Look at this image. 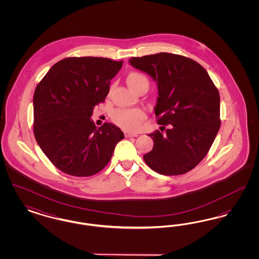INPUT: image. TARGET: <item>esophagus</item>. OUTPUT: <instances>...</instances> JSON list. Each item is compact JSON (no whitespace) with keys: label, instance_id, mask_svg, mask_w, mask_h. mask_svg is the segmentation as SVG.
I'll use <instances>...</instances> for the list:
<instances>
[{"label":"esophagus","instance_id":"esophagus-1","mask_svg":"<svg viewBox=\"0 0 259 259\" xmlns=\"http://www.w3.org/2000/svg\"><path fill=\"white\" fill-rule=\"evenodd\" d=\"M125 137L126 138H131V137H138V134H134V133H129V132H125Z\"/></svg>","mask_w":259,"mask_h":259}]
</instances>
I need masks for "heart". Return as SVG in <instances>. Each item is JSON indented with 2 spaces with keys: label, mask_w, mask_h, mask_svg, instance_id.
I'll list each match as a JSON object with an SVG mask.
<instances>
[{
  "label": "heart",
  "mask_w": 259,
  "mask_h": 259,
  "mask_svg": "<svg viewBox=\"0 0 259 259\" xmlns=\"http://www.w3.org/2000/svg\"><path fill=\"white\" fill-rule=\"evenodd\" d=\"M142 82H148L146 75L141 73L132 72L127 76V83L133 90H135ZM113 122L129 132H137L141 129L142 122L146 118L144 111L139 109H119L112 112Z\"/></svg>",
  "instance_id": "b5f03b06"
}]
</instances>
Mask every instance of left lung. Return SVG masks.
Listing matches in <instances>:
<instances>
[{
	"label": "left lung",
	"instance_id": "1",
	"mask_svg": "<svg viewBox=\"0 0 259 259\" xmlns=\"http://www.w3.org/2000/svg\"><path fill=\"white\" fill-rule=\"evenodd\" d=\"M129 63L157 83L154 112L158 124L169 125L165 133L149 134L153 148L144 160L161 175L190 171L207 155L221 127L218 88L200 64L185 56L160 52Z\"/></svg>",
	"mask_w": 259,
	"mask_h": 259
}]
</instances>
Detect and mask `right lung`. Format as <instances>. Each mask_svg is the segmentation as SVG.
Instances as JSON below:
<instances>
[{
    "label": "right lung",
    "mask_w": 259,
    "mask_h": 259,
    "mask_svg": "<svg viewBox=\"0 0 259 259\" xmlns=\"http://www.w3.org/2000/svg\"><path fill=\"white\" fill-rule=\"evenodd\" d=\"M122 61L70 57L54 64L35 90L34 134L53 165L74 177L100 172L124 138L115 125L97 128L91 115L105 101Z\"/></svg>",
    "instance_id": "obj_1"
}]
</instances>
